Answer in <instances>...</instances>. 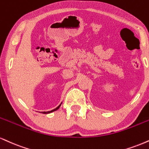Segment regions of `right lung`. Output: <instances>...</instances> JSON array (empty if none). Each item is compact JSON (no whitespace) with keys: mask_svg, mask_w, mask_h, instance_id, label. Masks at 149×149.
<instances>
[{"mask_svg":"<svg viewBox=\"0 0 149 149\" xmlns=\"http://www.w3.org/2000/svg\"><path fill=\"white\" fill-rule=\"evenodd\" d=\"M61 104H62V103H61ZM61 104L60 105H59L58 106L56 107V108L53 109V110H52L51 111H48V112H42V114H49V113H51V112H55V111H56L57 110H58V109L60 108V107L61 106Z\"/></svg>","mask_w":149,"mask_h":149,"instance_id":"add662e5","label":"right lung"}]
</instances>
